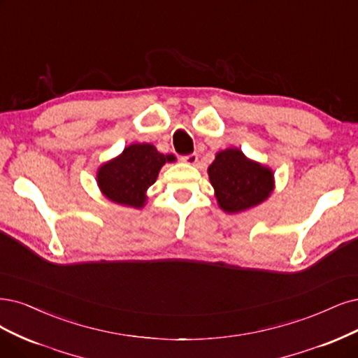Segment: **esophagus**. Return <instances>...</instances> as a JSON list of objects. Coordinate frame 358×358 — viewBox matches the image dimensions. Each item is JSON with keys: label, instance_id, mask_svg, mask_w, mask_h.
<instances>
[{"label": "esophagus", "instance_id": "1", "mask_svg": "<svg viewBox=\"0 0 358 358\" xmlns=\"http://www.w3.org/2000/svg\"><path fill=\"white\" fill-rule=\"evenodd\" d=\"M197 155L196 153H190V155H186V156H181V162L187 164V165H196L197 162Z\"/></svg>", "mask_w": 358, "mask_h": 358}]
</instances>
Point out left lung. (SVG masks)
<instances>
[{
	"label": "left lung",
	"mask_w": 358,
	"mask_h": 358,
	"mask_svg": "<svg viewBox=\"0 0 358 358\" xmlns=\"http://www.w3.org/2000/svg\"><path fill=\"white\" fill-rule=\"evenodd\" d=\"M208 176L220 208L229 214L262 203L274 189L273 171L250 161L239 149L218 152Z\"/></svg>",
	"instance_id": "8db88e82"
}]
</instances>
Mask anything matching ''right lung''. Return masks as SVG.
<instances>
[{
    "label": "right lung",
    "instance_id": "1",
    "mask_svg": "<svg viewBox=\"0 0 358 358\" xmlns=\"http://www.w3.org/2000/svg\"><path fill=\"white\" fill-rule=\"evenodd\" d=\"M174 161V155L159 153L153 144H131L117 157L99 168L97 184L112 202L143 208L145 192L156 181L159 171L166 162Z\"/></svg>",
    "mask_w": 358,
    "mask_h": 358
}]
</instances>
